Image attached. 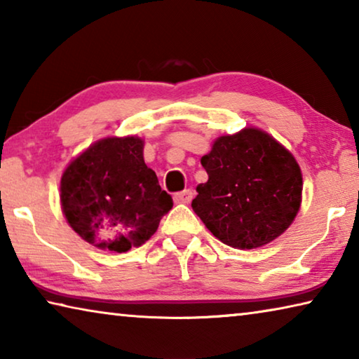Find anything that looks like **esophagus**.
<instances>
[{
	"mask_svg": "<svg viewBox=\"0 0 359 359\" xmlns=\"http://www.w3.org/2000/svg\"><path fill=\"white\" fill-rule=\"evenodd\" d=\"M193 190H184L177 194H174V203L177 204H188L193 199Z\"/></svg>",
	"mask_w": 359,
	"mask_h": 359,
	"instance_id": "34e87169",
	"label": "esophagus"
}]
</instances>
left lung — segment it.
I'll return each mask as SVG.
<instances>
[{
	"mask_svg": "<svg viewBox=\"0 0 359 359\" xmlns=\"http://www.w3.org/2000/svg\"><path fill=\"white\" fill-rule=\"evenodd\" d=\"M201 165L209 179L191 208L218 241L239 250L269 244L294 222L302 172L288 149L255 126L217 137Z\"/></svg>",
	"mask_w": 359,
	"mask_h": 359,
	"instance_id": "obj_1",
	"label": "left lung"
}]
</instances>
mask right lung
Returning a JSON list of instances; mask_svg holds the SVG:
<instances>
[{"instance_id":"right-lung-1","label":"right lung","mask_w":359,"mask_h":359,"mask_svg":"<svg viewBox=\"0 0 359 359\" xmlns=\"http://www.w3.org/2000/svg\"><path fill=\"white\" fill-rule=\"evenodd\" d=\"M60 203L85 242L117 253L147 242L172 209L137 136L102 137L71 160L60 180Z\"/></svg>"}]
</instances>
